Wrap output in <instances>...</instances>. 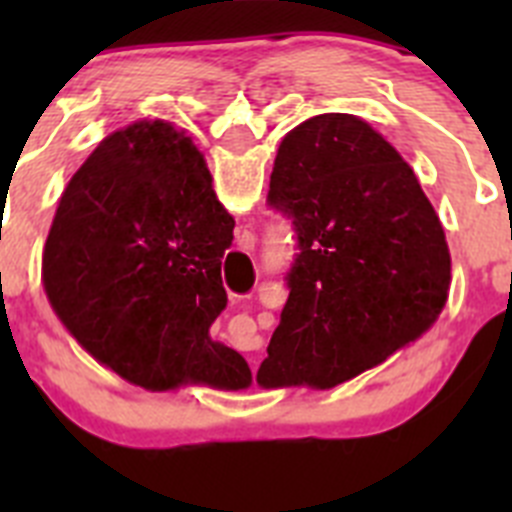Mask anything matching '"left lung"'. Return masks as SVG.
I'll use <instances>...</instances> for the list:
<instances>
[{
	"label": "left lung",
	"instance_id": "1",
	"mask_svg": "<svg viewBox=\"0 0 512 512\" xmlns=\"http://www.w3.org/2000/svg\"><path fill=\"white\" fill-rule=\"evenodd\" d=\"M269 202L292 217L300 256L256 384L330 390L433 328L451 287L446 233L369 122L325 112L289 130Z\"/></svg>",
	"mask_w": 512,
	"mask_h": 512
}]
</instances>
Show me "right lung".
I'll use <instances>...</instances> for the list:
<instances>
[{"mask_svg":"<svg viewBox=\"0 0 512 512\" xmlns=\"http://www.w3.org/2000/svg\"><path fill=\"white\" fill-rule=\"evenodd\" d=\"M233 228L194 140L174 122L138 120L63 189L43 248L45 297L76 343L128 382L246 390V359L210 338L228 302L220 266Z\"/></svg>","mask_w":512,"mask_h":512,"instance_id":"right-lung-1","label":"right lung"}]
</instances>
